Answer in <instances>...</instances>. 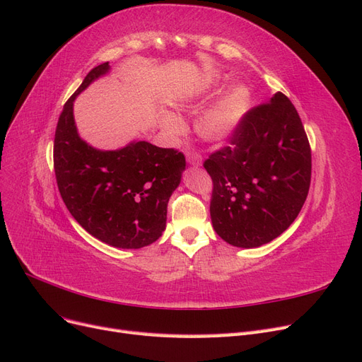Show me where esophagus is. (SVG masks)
I'll return each instance as SVG.
<instances>
[{"mask_svg":"<svg viewBox=\"0 0 362 362\" xmlns=\"http://www.w3.org/2000/svg\"><path fill=\"white\" fill-rule=\"evenodd\" d=\"M187 163L190 166L198 168L202 164V157L199 154H196V152H190V154H187Z\"/></svg>","mask_w":362,"mask_h":362,"instance_id":"obj_1","label":"esophagus"}]
</instances>
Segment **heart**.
Wrapping results in <instances>:
<instances>
[{"label":"heart","mask_w":362,"mask_h":362,"mask_svg":"<svg viewBox=\"0 0 362 362\" xmlns=\"http://www.w3.org/2000/svg\"><path fill=\"white\" fill-rule=\"evenodd\" d=\"M211 87L210 80H204L194 87L192 95H204ZM250 101V93L243 84H235L214 101L210 107L196 119V131L198 134L213 144H221L234 134L240 120L246 113ZM164 129L170 134H180L182 131V122L172 115H166L163 119Z\"/></svg>","instance_id":"b5f03b06"}]
</instances>
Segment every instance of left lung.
Listing matches in <instances>:
<instances>
[{
	"label": "left lung",
	"mask_w": 362,
	"mask_h": 362,
	"mask_svg": "<svg viewBox=\"0 0 362 362\" xmlns=\"http://www.w3.org/2000/svg\"><path fill=\"white\" fill-rule=\"evenodd\" d=\"M204 168L213 180L217 235L246 249L270 243L294 222L310 190L311 148L298 110L275 93L242 117Z\"/></svg>",
	"instance_id": "8db88e82"
}]
</instances>
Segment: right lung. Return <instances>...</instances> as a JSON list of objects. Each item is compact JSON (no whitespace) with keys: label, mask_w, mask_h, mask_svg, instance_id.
<instances>
[{"label":"right lung","mask_w":362,"mask_h":362,"mask_svg":"<svg viewBox=\"0 0 362 362\" xmlns=\"http://www.w3.org/2000/svg\"><path fill=\"white\" fill-rule=\"evenodd\" d=\"M108 71V62L93 68L64 104L54 137V170L64 205L87 233L115 247L140 249L166 229L168 202L181 182L185 157L145 140L101 151L78 136L75 98Z\"/></svg>","instance_id":"1"}]
</instances>
